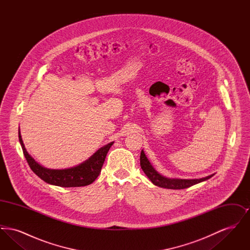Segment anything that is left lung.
I'll list each match as a JSON object with an SVG mask.
<instances>
[{"label": "left lung", "mask_w": 250, "mask_h": 250, "mask_svg": "<svg viewBox=\"0 0 250 250\" xmlns=\"http://www.w3.org/2000/svg\"><path fill=\"white\" fill-rule=\"evenodd\" d=\"M141 167L143 168V172L146 174V176L151 180V182L157 187L164 188L167 189H184L190 188L192 186L199 184L203 181H206L208 179L213 177L214 174L209 175L207 177L201 179H170L167 178L165 176L158 173L144 152L142 151L141 153Z\"/></svg>", "instance_id": "1"}]
</instances>
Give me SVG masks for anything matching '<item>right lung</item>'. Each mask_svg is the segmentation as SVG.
I'll list each match as a JSON object with an SVG mask.
<instances>
[{
    "label": "right lung",
    "mask_w": 250,
    "mask_h": 250,
    "mask_svg": "<svg viewBox=\"0 0 250 250\" xmlns=\"http://www.w3.org/2000/svg\"><path fill=\"white\" fill-rule=\"evenodd\" d=\"M19 139L22 147L24 156L32 170L39 178L42 179L46 183L62 188H78L91 185L95 179L98 177L102 166L104 164L105 158L107 156V152L111 145L114 143L112 142L101 147L89 159H87L83 163L78 166L64 169H50L38 164L36 160L28 154V152L25 149L20 131Z\"/></svg>",
    "instance_id": "add662e5"
}]
</instances>
